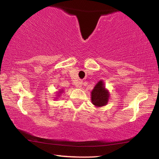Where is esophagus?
Returning a JSON list of instances; mask_svg holds the SVG:
<instances>
[{
  "label": "esophagus",
  "instance_id": "esophagus-1",
  "mask_svg": "<svg viewBox=\"0 0 159 159\" xmlns=\"http://www.w3.org/2000/svg\"><path fill=\"white\" fill-rule=\"evenodd\" d=\"M82 85H83V82L82 81H80V82H79V83H77L76 86H77V87H79V88H81L82 87Z\"/></svg>",
  "mask_w": 159,
  "mask_h": 159
}]
</instances>
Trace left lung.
Segmentation results:
<instances>
[{"instance_id": "left-lung-1", "label": "left lung", "mask_w": 159, "mask_h": 159, "mask_svg": "<svg viewBox=\"0 0 159 159\" xmlns=\"http://www.w3.org/2000/svg\"><path fill=\"white\" fill-rule=\"evenodd\" d=\"M109 93L104 86V83L102 80L95 85V88L91 92V102L97 107L105 106L109 101Z\"/></svg>"}]
</instances>
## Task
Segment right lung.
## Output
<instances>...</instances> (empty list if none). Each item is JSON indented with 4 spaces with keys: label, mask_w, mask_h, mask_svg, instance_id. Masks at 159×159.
Masks as SVG:
<instances>
[{
    "label": "right lung",
    "mask_w": 159,
    "mask_h": 159,
    "mask_svg": "<svg viewBox=\"0 0 159 159\" xmlns=\"http://www.w3.org/2000/svg\"><path fill=\"white\" fill-rule=\"evenodd\" d=\"M62 92H63V90H60L58 92V95H60V93H62Z\"/></svg>",
    "instance_id": "obj_1"
}]
</instances>
